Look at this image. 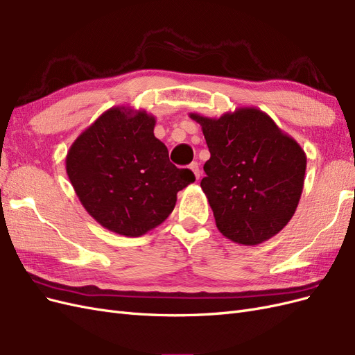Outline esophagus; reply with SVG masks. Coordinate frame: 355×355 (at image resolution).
Masks as SVG:
<instances>
[{
    "mask_svg": "<svg viewBox=\"0 0 355 355\" xmlns=\"http://www.w3.org/2000/svg\"><path fill=\"white\" fill-rule=\"evenodd\" d=\"M189 168L194 171V175H196V178L197 179H200V176H201V171H200V166H198V163H192L191 166H189Z\"/></svg>",
    "mask_w": 355,
    "mask_h": 355,
    "instance_id": "obj_1",
    "label": "esophagus"
}]
</instances>
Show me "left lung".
Masks as SVG:
<instances>
[{
  "instance_id": "left-lung-1",
  "label": "left lung",
  "mask_w": 355,
  "mask_h": 355,
  "mask_svg": "<svg viewBox=\"0 0 355 355\" xmlns=\"http://www.w3.org/2000/svg\"><path fill=\"white\" fill-rule=\"evenodd\" d=\"M189 116L201 125L210 151L201 189L218 230L243 245L274 237L292 219L302 194L304 149L257 108Z\"/></svg>"
}]
</instances>
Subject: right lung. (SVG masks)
Wrapping results in <instances>:
<instances>
[{"label": "right lung", "instance_id": "add662e5", "mask_svg": "<svg viewBox=\"0 0 355 355\" xmlns=\"http://www.w3.org/2000/svg\"><path fill=\"white\" fill-rule=\"evenodd\" d=\"M155 116L114 106L75 139L67 173L83 207L103 228L141 237L173 211L178 192L196 180L170 163L154 136Z\"/></svg>", "mask_w": 355, "mask_h": 355}]
</instances>
